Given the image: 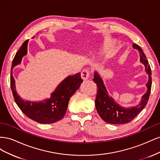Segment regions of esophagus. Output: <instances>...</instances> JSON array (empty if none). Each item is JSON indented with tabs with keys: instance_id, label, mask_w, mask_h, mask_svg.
Wrapping results in <instances>:
<instances>
[{
	"instance_id": "esophagus-1",
	"label": "esophagus",
	"mask_w": 160,
	"mask_h": 160,
	"mask_svg": "<svg viewBox=\"0 0 160 160\" xmlns=\"http://www.w3.org/2000/svg\"><path fill=\"white\" fill-rule=\"evenodd\" d=\"M81 78L83 79L84 81L88 79L89 76V71L88 69H84L81 72Z\"/></svg>"
}]
</instances>
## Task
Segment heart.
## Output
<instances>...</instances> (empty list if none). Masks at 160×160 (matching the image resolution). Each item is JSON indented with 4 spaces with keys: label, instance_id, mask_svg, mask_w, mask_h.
Here are the masks:
<instances>
[{
    "label": "heart",
    "instance_id": "heart-1",
    "mask_svg": "<svg viewBox=\"0 0 160 160\" xmlns=\"http://www.w3.org/2000/svg\"><path fill=\"white\" fill-rule=\"evenodd\" d=\"M109 47H110V45H106V46L105 47V48H104L105 50V51H108V50L109 49Z\"/></svg>",
    "mask_w": 160,
    "mask_h": 160
}]
</instances>
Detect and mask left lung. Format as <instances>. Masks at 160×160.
Listing matches in <instances>:
<instances>
[{
	"instance_id": "1",
	"label": "left lung",
	"mask_w": 160,
	"mask_h": 160,
	"mask_svg": "<svg viewBox=\"0 0 160 160\" xmlns=\"http://www.w3.org/2000/svg\"><path fill=\"white\" fill-rule=\"evenodd\" d=\"M133 48L139 51L140 61L145 66V71L148 75V81L146 84V93L141 98L138 105L130 108H124L118 104L109 96L105 88L104 82L98 71L94 72L93 81L97 84L98 89L95 99V108L98 114L104 122L111 124H124L130 122L139 113L146 105L152 88V71L146 59V57L141 48L136 44L133 45Z\"/></svg>"
}]
</instances>
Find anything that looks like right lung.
I'll use <instances>...</instances> for the list:
<instances>
[{"instance_id":"1","label":"right lung","mask_w":160,"mask_h":160,"mask_svg":"<svg viewBox=\"0 0 160 160\" xmlns=\"http://www.w3.org/2000/svg\"><path fill=\"white\" fill-rule=\"evenodd\" d=\"M28 42V40H27L22 43L12 61L11 87L14 101L22 113L35 122L42 124L55 123L64 117L71 97L79 88L83 79H81L80 72L68 76L57 85L49 98L38 102L22 99L16 91L12 69L14 67L21 63L22 57L27 54Z\"/></svg>"}]
</instances>
